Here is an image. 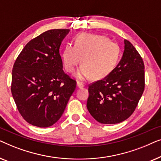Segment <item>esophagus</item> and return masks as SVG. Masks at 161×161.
Returning <instances> with one entry per match:
<instances>
[{
  "label": "esophagus",
  "instance_id": "obj_1",
  "mask_svg": "<svg viewBox=\"0 0 161 161\" xmlns=\"http://www.w3.org/2000/svg\"><path fill=\"white\" fill-rule=\"evenodd\" d=\"M77 86L78 88H83L84 86V84L82 82H80V81H78V83H77Z\"/></svg>",
  "mask_w": 161,
  "mask_h": 161
}]
</instances>
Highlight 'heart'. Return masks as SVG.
Wrapping results in <instances>:
<instances>
[{
	"instance_id": "1",
	"label": "heart",
	"mask_w": 161,
	"mask_h": 161,
	"mask_svg": "<svg viewBox=\"0 0 161 161\" xmlns=\"http://www.w3.org/2000/svg\"><path fill=\"white\" fill-rule=\"evenodd\" d=\"M120 58V47L103 35L81 34L77 36L75 46L67 45L62 54L63 64L68 72L75 71L80 80L100 79L109 75L115 69Z\"/></svg>"
}]
</instances>
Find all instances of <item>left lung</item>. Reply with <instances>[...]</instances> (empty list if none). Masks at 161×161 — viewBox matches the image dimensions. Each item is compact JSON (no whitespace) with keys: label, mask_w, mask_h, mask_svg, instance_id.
<instances>
[{"label":"left lung","mask_w":161,"mask_h":161,"mask_svg":"<svg viewBox=\"0 0 161 161\" xmlns=\"http://www.w3.org/2000/svg\"><path fill=\"white\" fill-rule=\"evenodd\" d=\"M144 64L125 39L122 58L109 75L89 85L87 108L101 124H117L132 115L144 90Z\"/></svg>","instance_id":"1"}]
</instances>
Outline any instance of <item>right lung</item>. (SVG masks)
Segmentation results:
<instances>
[{
    "label": "right lung",
    "instance_id": "right-lung-1",
    "mask_svg": "<svg viewBox=\"0 0 161 161\" xmlns=\"http://www.w3.org/2000/svg\"><path fill=\"white\" fill-rule=\"evenodd\" d=\"M69 29L47 31L28 42L13 66L11 91L17 110L29 124L54 125L61 118L76 80L64 73L59 47Z\"/></svg>",
    "mask_w": 161,
    "mask_h": 161
}]
</instances>
